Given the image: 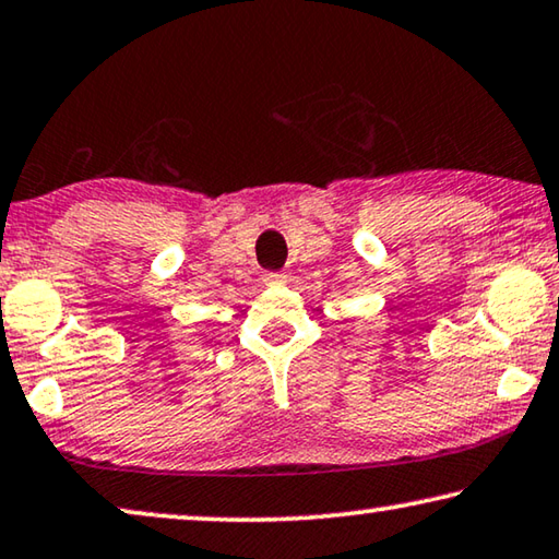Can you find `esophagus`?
I'll list each match as a JSON object with an SVG mask.
<instances>
[{"label":"esophagus","mask_w":559,"mask_h":559,"mask_svg":"<svg viewBox=\"0 0 559 559\" xmlns=\"http://www.w3.org/2000/svg\"><path fill=\"white\" fill-rule=\"evenodd\" d=\"M262 280H264V285L277 287V285H285V282H287V274H285V272H264V274H262Z\"/></svg>","instance_id":"34e87169"}]
</instances>
